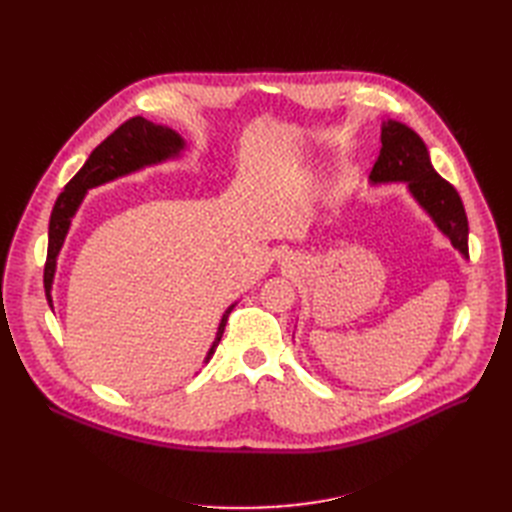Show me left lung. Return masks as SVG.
I'll list each match as a JSON object with an SVG mask.
<instances>
[{"label": "left lung", "mask_w": 512, "mask_h": 512, "mask_svg": "<svg viewBox=\"0 0 512 512\" xmlns=\"http://www.w3.org/2000/svg\"><path fill=\"white\" fill-rule=\"evenodd\" d=\"M382 149L371 168L369 181L378 183H408V192L423 211L438 226L442 235L451 239L455 250L468 258V215L463 209L457 190L442 179L431 166L429 151L406 123H382Z\"/></svg>", "instance_id": "left-lung-1"}]
</instances>
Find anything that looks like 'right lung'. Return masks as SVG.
I'll return each mask as SVG.
<instances>
[{"label":"right lung","mask_w":512,"mask_h":512,"mask_svg":"<svg viewBox=\"0 0 512 512\" xmlns=\"http://www.w3.org/2000/svg\"><path fill=\"white\" fill-rule=\"evenodd\" d=\"M183 149H185V141L173 128L147 121L145 117H132L126 123H121L111 136H106L104 141L91 151V156L87 158L83 168L66 183L64 192L57 196L55 207L51 211L49 250H46V265H44V292L51 309H53L51 288H53V277L57 269V256L61 252V247H64L74 213L79 211L87 190L98 188V185L115 181L119 177H126L130 173H136V170H141L145 166L162 164L166 160L179 158ZM232 307L235 305H230L220 320L218 333H215L213 346L207 352L205 363H209L215 348L220 344Z\"/></svg>","instance_id":"obj_1"}]
</instances>
